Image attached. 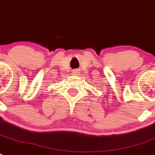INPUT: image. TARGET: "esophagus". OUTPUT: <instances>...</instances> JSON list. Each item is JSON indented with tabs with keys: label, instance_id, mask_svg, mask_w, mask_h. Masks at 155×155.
Segmentation results:
<instances>
[{
	"label": "esophagus",
	"instance_id": "34e87169",
	"mask_svg": "<svg viewBox=\"0 0 155 155\" xmlns=\"http://www.w3.org/2000/svg\"><path fill=\"white\" fill-rule=\"evenodd\" d=\"M74 71V73H78V70H74V71Z\"/></svg>",
	"mask_w": 155,
	"mask_h": 155
}]
</instances>
